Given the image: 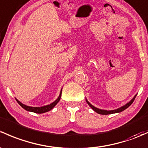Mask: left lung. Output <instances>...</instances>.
Masks as SVG:
<instances>
[{
    "label": "left lung",
    "instance_id": "1",
    "mask_svg": "<svg viewBox=\"0 0 148 148\" xmlns=\"http://www.w3.org/2000/svg\"><path fill=\"white\" fill-rule=\"evenodd\" d=\"M136 96H137V94L135 95L134 97H133V99H132L130 101L127 102L126 104L123 105V106L120 107V108H116V109L108 110V111H107V110L100 109V108H96V107H95L94 106H93L92 104H91L88 101V100H87V99H86V101L87 103L88 104V106H89L91 107V108H92V109L94 110V111H96L97 113H99V114H101V115H108V114H112V113H120V112H122L123 111H124V110L126 109L127 108H128V107L130 106L131 105L132 103H133V102L134 101L135 99H136Z\"/></svg>",
    "mask_w": 148,
    "mask_h": 148
}]
</instances>
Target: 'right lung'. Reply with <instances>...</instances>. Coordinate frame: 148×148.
Masks as SVG:
<instances>
[{
	"mask_svg": "<svg viewBox=\"0 0 148 148\" xmlns=\"http://www.w3.org/2000/svg\"><path fill=\"white\" fill-rule=\"evenodd\" d=\"M62 91V88L61 91H60V95H59L58 98H57V99H56L54 102H52V103L48 104V105H46V106H40V107L29 106L25 105V104L22 103L20 101H18L17 99H16L17 102L18 103V104L21 106L22 108H23L25 110H26V111L33 112V113H46V112H47V111H49L50 110H52V108H53L54 107L57 105V103L60 101V99H61Z\"/></svg>",
	"mask_w": 148,
	"mask_h": 148,
	"instance_id": "1",
	"label": "right lung"
}]
</instances>
